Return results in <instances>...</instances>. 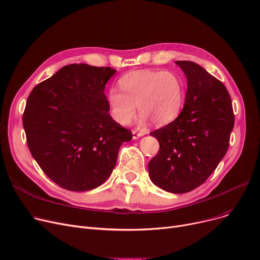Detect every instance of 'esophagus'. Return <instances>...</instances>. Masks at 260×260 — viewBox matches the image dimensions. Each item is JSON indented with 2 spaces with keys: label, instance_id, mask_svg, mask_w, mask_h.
<instances>
[{
  "label": "esophagus",
  "instance_id": "1",
  "mask_svg": "<svg viewBox=\"0 0 260 260\" xmlns=\"http://www.w3.org/2000/svg\"><path fill=\"white\" fill-rule=\"evenodd\" d=\"M145 134H146L145 132H138V131L134 129L133 131V139H138L139 137H141V136H143Z\"/></svg>",
  "mask_w": 260,
  "mask_h": 260
}]
</instances>
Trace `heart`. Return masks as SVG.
I'll return each instance as SVG.
<instances>
[{
	"label": "heart",
	"instance_id": "obj_1",
	"mask_svg": "<svg viewBox=\"0 0 260 260\" xmlns=\"http://www.w3.org/2000/svg\"><path fill=\"white\" fill-rule=\"evenodd\" d=\"M119 86L111 88L107 102L115 121L127 125L136 115V104L143 121L166 124L179 114L183 102L182 80L172 72L135 71L119 79Z\"/></svg>",
	"mask_w": 260,
	"mask_h": 260
}]
</instances>
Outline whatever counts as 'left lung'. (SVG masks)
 Segmentation results:
<instances>
[{
    "instance_id": "obj_1",
    "label": "left lung",
    "mask_w": 260,
    "mask_h": 260,
    "mask_svg": "<svg viewBox=\"0 0 260 260\" xmlns=\"http://www.w3.org/2000/svg\"><path fill=\"white\" fill-rule=\"evenodd\" d=\"M187 79L181 113L151 133L160 148L148 162L152 181L182 194L206 182L228 152L234 112L222 82L192 61H177Z\"/></svg>"
}]
</instances>
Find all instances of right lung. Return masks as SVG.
<instances>
[{
  "label": "right lung",
  "instance_id": "obj_1",
  "mask_svg": "<svg viewBox=\"0 0 260 260\" xmlns=\"http://www.w3.org/2000/svg\"><path fill=\"white\" fill-rule=\"evenodd\" d=\"M111 67L71 64L34 87L23 113L29 151L49 179L84 192L112 174L132 132L108 114L105 84Z\"/></svg>",
  "mask_w": 260,
  "mask_h": 260
}]
</instances>
